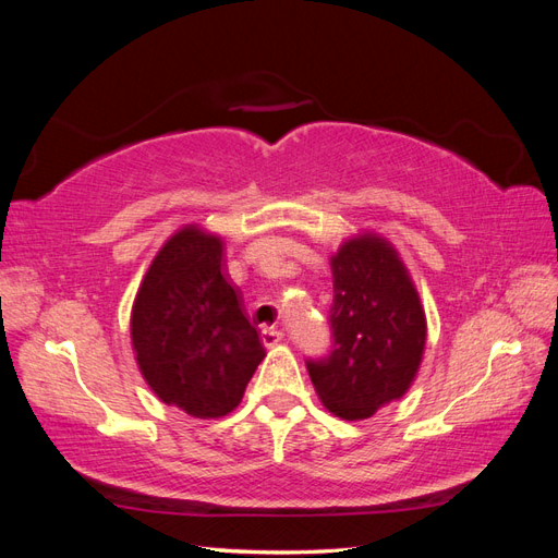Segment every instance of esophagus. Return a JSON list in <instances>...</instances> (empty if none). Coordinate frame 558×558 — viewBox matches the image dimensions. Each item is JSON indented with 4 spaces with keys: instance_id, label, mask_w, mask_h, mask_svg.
I'll return each mask as SVG.
<instances>
[{
    "instance_id": "1",
    "label": "esophagus",
    "mask_w": 558,
    "mask_h": 558,
    "mask_svg": "<svg viewBox=\"0 0 558 558\" xmlns=\"http://www.w3.org/2000/svg\"><path fill=\"white\" fill-rule=\"evenodd\" d=\"M281 337H283V332H281V330H275V328H263V330H260V340H263L265 347L279 344Z\"/></svg>"
}]
</instances>
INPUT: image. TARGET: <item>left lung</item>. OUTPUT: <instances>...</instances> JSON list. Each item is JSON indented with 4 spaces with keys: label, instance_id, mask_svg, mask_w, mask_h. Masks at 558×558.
Segmentation results:
<instances>
[{
    "label": "left lung",
    "instance_id": "obj_1",
    "mask_svg": "<svg viewBox=\"0 0 558 558\" xmlns=\"http://www.w3.org/2000/svg\"><path fill=\"white\" fill-rule=\"evenodd\" d=\"M328 356L307 369L335 416L361 421L408 393L426 347V314L398 251L377 234H356L330 258Z\"/></svg>",
    "mask_w": 558,
    "mask_h": 558
}]
</instances>
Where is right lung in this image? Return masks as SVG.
<instances>
[{
  "mask_svg": "<svg viewBox=\"0 0 558 558\" xmlns=\"http://www.w3.org/2000/svg\"><path fill=\"white\" fill-rule=\"evenodd\" d=\"M223 265L221 238L185 226L158 251L132 305V347L146 384L197 418L238 408L265 359Z\"/></svg>",
  "mask_w": 558,
  "mask_h": 558,
  "instance_id": "add662e5",
  "label": "right lung"
}]
</instances>
